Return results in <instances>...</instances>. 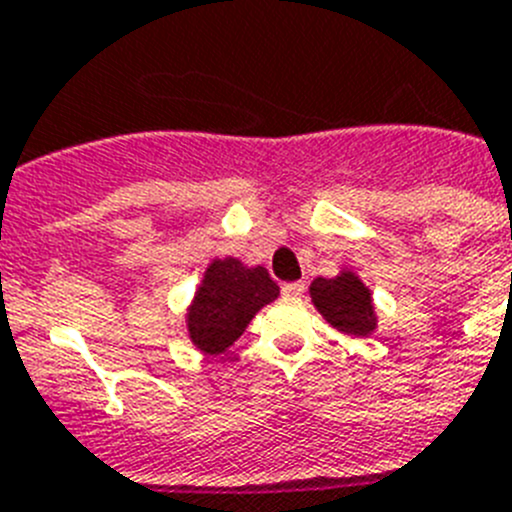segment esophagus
<instances>
[{"instance_id": "esophagus-1", "label": "esophagus", "mask_w": 512, "mask_h": 512, "mask_svg": "<svg viewBox=\"0 0 512 512\" xmlns=\"http://www.w3.org/2000/svg\"><path fill=\"white\" fill-rule=\"evenodd\" d=\"M302 292H305V284H302V282L282 284V295L284 297H302Z\"/></svg>"}]
</instances>
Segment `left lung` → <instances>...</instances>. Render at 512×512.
Listing matches in <instances>:
<instances>
[{
    "label": "left lung",
    "mask_w": 512,
    "mask_h": 512,
    "mask_svg": "<svg viewBox=\"0 0 512 512\" xmlns=\"http://www.w3.org/2000/svg\"><path fill=\"white\" fill-rule=\"evenodd\" d=\"M310 297L320 315L346 336L364 338L377 328L372 292L354 271L343 269L333 279L318 277L310 284Z\"/></svg>",
    "instance_id": "obj_1"
}]
</instances>
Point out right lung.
<instances>
[{
  "mask_svg": "<svg viewBox=\"0 0 512 512\" xmlns=\"http://www.w3.org/2000/svg\"><path fill=\"white\" fill-rule=\"evenodd\" d=\"M277 297V282L264 266H246L233 256L212 259L187 307L189 338L202 354H223L243 336L256 312Z\"/></svg>",
  "mask_w": 512,
  "mask_h": 512,
  "instance_id": "right-lung-1",
  "label": "right lung"
}]
</instances>
